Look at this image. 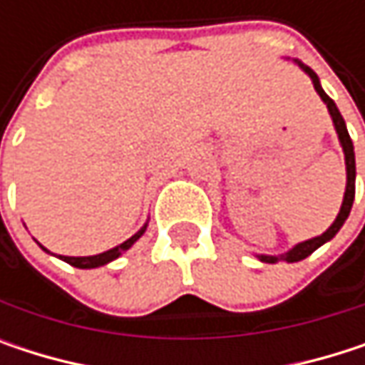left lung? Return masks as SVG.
<instances>
[{"label":"left lung","mask_w":365,"mask_h":365,"mask_svg":"<svg viewBox=\"0 0 365 365\" xmlns=\"http://www.w3.org/2000/svg\"><path fill=\"white\" fill-rule=\"evenodd\" d=\"M294 63H296V65H298V67H300V69L311 78V82H313V86H315L317 95L322 97V101H324V103H326V108H328L329 118H331V122H334V128H336V135H338V141H340V148H342V152H344L346 187H344V196H342L340 211H338L336 220L331 222V226H329L324 235L313 237V239H307V241H302V243H296V245H294L292 250H287L285 254H279V255L257 254V259H259V262H266V264H277V262H300V259L309 257V255L313 254L315 250H319L322 245H326L328 241H331V239L338 235V230H340V228H342V224L346 222V217H349V213H351V207H353V200H355V152H353V141H351V137H349V130H346L344 118L340 115V111H338V108H336V103L329 99L328 95H326V91L322 88V82H319L317 73H315L311 67H307L302 61H298V58H294Z\"/></svg>","instance_id":"left-lung-1"}]
</instances>
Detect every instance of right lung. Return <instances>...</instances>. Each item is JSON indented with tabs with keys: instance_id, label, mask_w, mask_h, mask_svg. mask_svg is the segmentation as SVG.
<instances>
[{
	"instance_id": "obj_1",
	"label": "right lung",
	"mask_w": 365,
	"mask_h": 365,
	"mask_svg": "<svg viewBox=\"0 0 365 365\" xmlns=\"http://www.w3.org/2000/svg\"><path fill=\"white\" fill-rule=\"evenodd\" d=\"M145 228H148V222L130 237V239H126L124 243H120V245H115V247H111L108 252H103V254H97V255H56V254H50L43 245H39L46 254L50 255H56L58 259H63V262H67V264H71V266H76V268H99V266H106V264H110L113 262L115 257H120V255L124 254V252H128L141 237H143V232H145Z\"/></svg>"
}]
</instances>
